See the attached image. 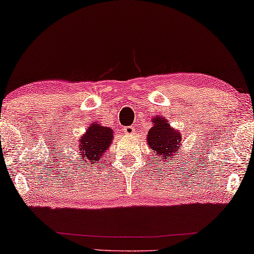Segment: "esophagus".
<instances>
[{"label": "esophagus", "instance_id": "obj_1", "mask_svg": "<svg viewBox=\"0 0 254 254\" xmlns=\"http://www.w3.org/2000/svg\"><path fill=\"white\" fill-rule=\"evenodd\" d=\"M123 132L126 134H127V135H131V134H134L135 128H134L133 126H128V127H123Z\"/></svg>", "mask_w": 254, "mask_h": 254}]
</instances>
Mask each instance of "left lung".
<instances>
[{"mask_svg": "<svg viewBox=\"0 0 254 254\" xmlns=\"http://www.w3.org/2000/svg\"><path fill=\"white\" fill-rule=\"evenodd\" d=\"M151 122L154 123V127L148 132L147 142L154 150L157 161H168V157L172 156L173 153L179 149L181 135L161 117H156Z\"/></svg>", "mask_w": 254, "mask_h": 254, "instance_id": "1", "label": "left lung"}]
</instances>
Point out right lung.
<instances>
[{
	"label": "right lung",
	"mask_w": 254,
	"mask_h": 254,
	"mask_svg": "<svg viewBox=\"0 0 254 254\" xmlns=\"http://www.w3.org/2000/svg\"><path fill=\"white\" fill-rule=\"evenodd\" d=\"M113 137L114 134L112 128L93 123L79 140L78 153L83 157V163L89 162V164H91V162L96 163L101 161L103 155L111 146Z\"/></svg>",
	"instance_id": "obj_1"
}]
</instances>
